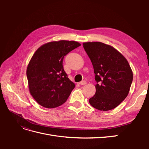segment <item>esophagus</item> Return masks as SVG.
Wrapping results in <instances>:
<instances>
[{
    "label": "esophagus",
    "mask_w": 149,
    "mask_h": 149,
    "mask_svg": "<svg viewBox=\"0 0 149 149\" xmlns=\"http://www.w3.org/2000/svg\"><path fill=\"white\" fill-rule=\"evenodd\" d=\"M86 83H86V81H82L79 82L78 84H81V85H84V84H86Z\"/></svg>",
    "instance_id": "esophagus-1"
}]
</instances>
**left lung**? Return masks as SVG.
<instances>
[{
    "label": "left lung",
    "mask_w": 149,
    "mask_h": 149,
    "mask_svg": "<svg viewBox=\"0 0 149 149\" xmlns=\"http://www.w3.org/2000/svg\"><path fill=\"white\" fill-rule=\"evenodd\" d=\"M83 45L91 61L97 82L96 93L89 100L90 104L100 111L113 109L129 93L133 79L131 68L113 47L99 42Z\"/></svg>",
    "instance_id": "1"
}]
</instances>
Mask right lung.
I'll list each match as a JSON object with an SVG mask.
<instances>
[{"label": "right lung", "instance_id": "add662e5", "mask_svg": "<svg viewBox=\"0 0 149 149\" xmlns=\"http://www.w3.org/2000/svg\"><path fill=\"white\" fill-rule=\"evenodd\" d=\"M79 46L78 42L60 40L44 44L34 53L26 76L30 94L40 105L51 109L66 101L75 84L68 78L63 60Z\"/></svg>", "mask_w": 149, "mask_h": 149}]
</instances>
